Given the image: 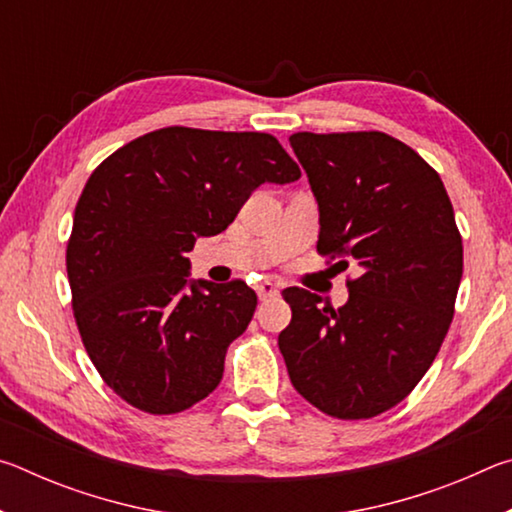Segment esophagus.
<instances>
[{
	"mask_svg": "<svg viewBox=\"0 0 512 512\" xmlns=\"http://www.w3.org/2000/svg\"><path fill=\"white\" fill-rule=\"evenodd\" d=\"M257 296H259V300L275 298V296H280V287H277V284L271 280H264L262 284H257Z\"/></svg>",
	"mask_w": 512,
	"mask_h": 512,
	"instance_id": "34e87169",
	"label": "esophagus"
}]
</instances>
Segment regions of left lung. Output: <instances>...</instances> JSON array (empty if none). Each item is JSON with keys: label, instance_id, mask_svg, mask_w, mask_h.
Listing matches in <instances>:
<instances>
[{"label": "left lung", "instance_id": "obj_1", "mask_svg": "<svg viewBox=\"0 0 512 512\" xmlns=\"http://www.w3.org/2000/svg\"><path fill=\"white\" fill-rule=\"evenodd\" d=\"M289 144L318 203V253L359 266L343 307L284 289L277 345L291 384L332 418H375L436 359L463 275V241L443 180L386 133H296ZM343 259V268H348Z\"/></svg>", "mask_w": 512, "mask_h": 512}]
</instances>
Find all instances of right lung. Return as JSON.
Returning a JSON list of instances; mask_svg holds the SVG:
<instances>
[{"mask_svg":"<svg viewBox=\"0 0 512 512\" xmlns=\"http://www.w3.org/2000/svg\"><path fill=\"white\" fill-rule=\"evenodd\" d=\"M298 164L268 133L171 126L103 160L76 203L67 244L74 318L94 368L153 415L205 400L257 296L246 282L192 280L187 253L235 221L259 185Z\"/></svg>","mask_w":512,"mask_h":512,"instance_id":"add662e5","label":"right lung"}]
</instances>
